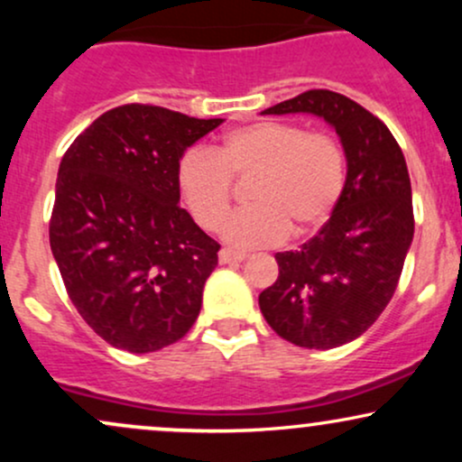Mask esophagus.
<instances>
[{"label":"esophagus","instance_id":"1","mask_svg":"<svg viewBox=\"0 0 462 462\" xmlns=\"http://www.w3.org/2000/svg\"><path fill=\"white\" fill-rule=\"evenodd\" d=\"M245 261V254H238V252H232V249H221L219 252V263L221 264H230V263H241Z\"/></svg>","mask_w":462,"mask_h":462}]
</instances>
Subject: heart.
<instances>
[{
    "instance_id": "1",
    "label": "heart",
    "mask_w": 462,
    "mask_h": 462,
    "mask_svg": "<svg viewBox=\"0 0 462 462\" xmlns=\"http://www.w3.org/2000/svg\"><path fill=\"white\" fill-rule=\"evenodd\" d=\"M249 176L252 206L226 221V241L241 249L278 245L291 230L304 236L330 219L346 189V150L330 132L254 121L227 132L215 152L190 147L176 164L180 195L206 230L226 219L232 178Z\"/></svg>"
}]
</instances>
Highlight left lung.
Wrapping results in <instances>:
<instances>
[{
  "label": "left lung",
  "mask_w": 462,
  "mask_h": 462,
  "mask_svg": "<svg viewBox=\"0 0 462 462\" xmlns=\"http://www.w3.org/2000/svg\"><path fill=\"white\" fill-rule=\"evenodd\" d=\"M312 113L334 125L347 158L341 201L295 252H278L280 273L258 295L275 334L309 349L354 341L393 298L415 232L411 178L383 121L341 93L312 88L264 115Z\"/></svg>",
  "instance_id": "left-lung-1"
}]
</instances>
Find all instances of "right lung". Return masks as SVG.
Listing matches in <instances>:
<instances>
[{
  "label": "right lung",
  "mask_w": 462,
  "mask_h": 462,
  "mask_svg": "<svg viewBox=\"0 0 462 462\" xmlns=\"http://www.w3.org/2000/svg\"><path fill=\"white\" fill-rule=\"evenodd\" d=\"M221 119L124 104L62 156L50 245L69 300L113 347L147 354L198 319L219 243L180 201L176 164Z\"/></svg>",
  "instance_id": "obj_1"
}]
</instances>
